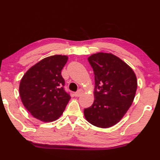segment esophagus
I'll use <instances>...</instances> for the list:
<instances>
[{"label":"esophagus","instance_id":"esophagus-1","mask_svg":"<svg viewBox=\"0 0 160 160\" xmlns=\"http://www.w3.org/2000/svg\"><path fill=\"white\" fill-rule=\"evenodd\" d=\"M82 92H83V91H82V89H79L78 92H76L74 93V95L76 96V97H79V96H80L82 94Z\"/></svg>","mask_w":160,"mask_h":160}]
</instances>
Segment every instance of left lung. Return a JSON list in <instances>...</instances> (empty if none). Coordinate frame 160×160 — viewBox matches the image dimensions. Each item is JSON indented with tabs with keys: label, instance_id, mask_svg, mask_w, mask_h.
<instances>
[{
	"label": "left lung",
	"instance_id": "1",
	"mask_svg": "<svg viewBox=\"0 0 160 160\" xmlns=\"http://www.w3.org/2000/svg\"><path fill=\"white\" fill-rule=\"evenodd\" d=\"M95 74L94 103L84 109L86 120L108 128L116 124L131 106L137 89L135 73L112 53H98L88 58Z\"/></svg>",
	"mask_w": 160,
	"mask_h": 160
}]
</instances>
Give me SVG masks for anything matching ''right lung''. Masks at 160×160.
I'll return each mask as SVG.
<instances>
[{
    "instance_id": "1",
    "label": "right lung",
    "mask_w": 160,
    "mask_h": 160,
    "mask_svg": "<svg viewBox=\"0 0 160 160\" xmlns=\"http://www.w3.org/2000/svg\"><path fill=\"white\" fill-rule=\"evenodd\" d=\"M67 61L65 55L46 57L29 69L21 80L19 93L23 104L42 122L58 119L71 98L61 74Z\"/></svg>"
}]
</instances>
